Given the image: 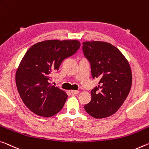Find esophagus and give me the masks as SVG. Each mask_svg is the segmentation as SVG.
Segmentation results:
<instances>
[{"mask_svg": "<svg viewBox=\"0 0 149 149\" xmlns=\"http://www.w3.org/2000/svg\"><path fill=\"white\" fill-rule=\"evenodd\" d=\"M71 93H72L73 95H76V94H78L79 93V91L76 90H71Z\"/></svg>", "mask_w": 149, "mask_h": 149, "instance_id": "34e87169", "label": "esophagus"}]
</instances>
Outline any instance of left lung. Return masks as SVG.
<instances>
[{
	"mask_svg": "<svg viewBox=\"0 0 149 149\" xmlns=\"http://www.w3.org/2000/svg\"><path fill=\"white\" fill-rule=\"evenodd\" d=\"M82 49L91 64L92 77L100 79L85 110L96 119L109 117L121 107L131 90L132 73L128 60L106 42H84Z\"/></svg>",
	"mask_w": 149,
	"mask_h": 149,
	"instance_id": "8db88e82",
	"label": "left lung"
}]
</instances>
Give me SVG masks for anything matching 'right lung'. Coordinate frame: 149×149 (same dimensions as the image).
I'll return each instance as SVG.
<instances>
[{"label": "right lung", "mask_w": 149, "mask_h": 149, "mask_svg": "<svg viewBox=\"0 0 149 149\" xmlns=\"http://www.w3.org/2000/svg\"><path fill=\"white\" fill-rule=\"evenodd\" d=\"M80 46L75 40H48L28 49L16 70L15 80L23 103L32 112L49 117L62 110L68 95L49 80L63 61L76 52Z\"/></svg>", "instance_id": "obj_1"}]
</instances>
